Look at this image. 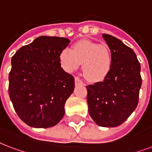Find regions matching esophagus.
<instances>
[{"mask_svg":"<svg viewBox=\"0 0 152 152\" xmlns=\"http://www.w3.org/2000/svg\"><path fill=\"white\" fill-rule=\"evenodd\" d=\"M75 84H76V85H80H80H84V84L83 83V81L81 80H80L79 78H77V77L75 78Z\"/></svg>","mask_w":152,"mask_h":152,"instance_id":"1","label":"esophagus"}]
</instances>
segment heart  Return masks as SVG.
<instances>
[{
    "label": "heart",
    "instance_id": "heart-1",
    "mask_svg": "<svg viewBox=\"0 0 152 152\" xmlns=\"http://www.w3.org/2000/svg\"><path fill=\"white\" fill-rule=\"evenodd\" d=\"M60 62L68 72H72L82 64V72L88 80H104L112 67V54L104 45L83 40L73 45V49L64 48L60 53Z\"/></svg>",
    "mask_w": 152,
    "mask_h": 152
}]
</instances>
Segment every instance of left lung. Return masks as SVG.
Returning <instances> with one entry per match:
<instances>
[{
    "label": "left lung",
    "instance_id": "left-lung-1",
    "mask_svg": "<svg viewBox=\"0 0 152 152\" xmlns=\"http://www.w3.org/2000/svg\"><path fill=\"white\" fill-rule=\"evenodd\" d=\"M112 54V67L103 81L87 86L88 112L100 127L122 124L139 102L140 64L134 51L117 38L103 34Z\"/></svg>",
    "mask_w": 152,
    "mask_h": 152
}]
</instances>
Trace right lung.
Returning a JSON list of instances; mask_svg holds the SVG:
<instances>
[{
    "label": "right lung",
    "mask_w": 152,
    "mask_h": 152,
    "mask_svg": "<svg viewBox=\"0 0 152 152\" xmlns=\"http://www.w3.org/2000/svg\"><path fill=\"white\" fill-rule=\"evenodd\" d=\"M70 40L41 36L12 57L9 94L18 116L30 127L55 126L73 92L74 77L61 68L60 53Z\"/></svg>",
    "instance_id": "obj_1"
}]
</instances>
